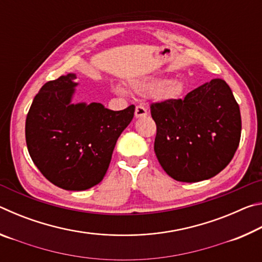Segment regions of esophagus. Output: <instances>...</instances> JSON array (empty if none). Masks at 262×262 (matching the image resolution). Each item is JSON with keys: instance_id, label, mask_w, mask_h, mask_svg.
Listing matches in <instances>:
<instances>
[{"instance_id": "1", "label": "esophagus", "mask_w": 262, "mask_h": 262, "mask_svg": "<svg viewBox=\"0 0 262 262\" xmlns=\"http://www.w3.org/2000/svg\"><path fill=\"white\" fill-rule=\"evenodd\" d=\"M145 115H148V111L143 105H137L135 108V117L136 118H143Z\"/></svg>"}]
</instances>
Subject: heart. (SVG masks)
Listing matches in <instances>:
<instances>
[{"label":"heart","instance_id":"1","mask_svg":"<svg viewBox=\"0 0 262 262\" xmlns=\"http://www.w3.org/2000/svg\"><path fill=\"white\" fill-rule=\"evenodd\" d=\"M133 89L141 94H149V92L155 91L156 98L159 100H167L180 95L184 89V84L179 79L162 82L161 79L150 77L133 83Z\"/></svg>","mask_w":262,"mask_h":262}]
</instances>
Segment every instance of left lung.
I'll return each mask as SVG.
<instances>
[{
	"label": "left lung",
	"instance_id": "left-lung-1",
	"mask_svg": "<svg viewBox=\"0 0 262 262\" xmlns=\"http://www.w3.org/2000/svg\"><path fill=\"white\" fill-rule=\"evenodd\" d=\"M156 122L154 150L174 180L196 183L227 167L239 145L242 118L231 89L221 78L194 89L184 99L150 104Z\"/></svg>",
	"mask_w": 262,
	"mask_h": 262
}]
</instances>
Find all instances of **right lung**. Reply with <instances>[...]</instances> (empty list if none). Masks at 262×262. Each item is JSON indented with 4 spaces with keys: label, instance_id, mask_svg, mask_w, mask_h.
Listing matches in <instances>:
<instances>
[{
    "label": "right lung",
    "instance_id": "obj_1",
    "mask_svg": "<svg viewBox=\"0 0 262 262\" xmlns=\"http://www.w3.org/2000/svg\"><path fill=\"white\" fill-rule=\"evenodd\" d=\"M75 78L68 74L43 84L26 117L25 139L48 181L66 190H85L103 180L135 106L112 111L99 103L70 104Z\"/></svg>",
    "mask_w": 262,
    "mask_h": 262
}]
</instances>
